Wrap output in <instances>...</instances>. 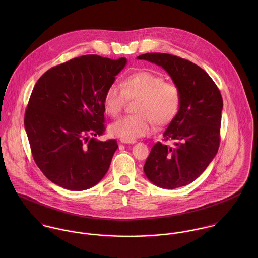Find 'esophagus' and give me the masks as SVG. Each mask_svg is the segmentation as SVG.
<instances>
[{
  "label": "esophagus",
  "instance_id": "1",
  "mask_svg": "<svg viewBox=\"0 0 258 258\" xmlns=\"http://www.w3.org/2000/svg\"><path fill=\"white\" fill-rule=\"evenodd\" d=\"M120 142L123 143V144H134V143H136L135 140H128V139H124V138H121Z\"/></svg>",
  "mask_w": 258,
  "mask_h": 258
}]
</instances>
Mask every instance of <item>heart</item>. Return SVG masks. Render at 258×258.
Listing matches in <instances>:
<instances>
[{
    "mask_svg": "<svg viewBox=\"0 0 258 258\" xmlns=\"http://www.w3.org/2000/svg\"><path fill=\"white\" fill-rule=\"evenodd\" d=\"M138 99L135 104L137 114L125 116L111 124L113 136L128 140L149 135L158 126L168 124L177 114L181 103L179 87L159 74L138 72L121 81V88L110 85L103 95V106L111 117L123 111L127 100Z\"/></svg>",
    "mask_w": 258,
    "mask_h": 258,
    "instance_id": "1",
    "label": "heart"
}]
</instances>
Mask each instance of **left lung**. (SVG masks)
I'll list each match as a JSON object with an SVG mask.
<instances>
[{
  "mask_svg": "<svg viewBox=\"0 0 258 258\" xmlns=\"http://www.w3.org/2000/svg\"><path fill=\"white\" fill-rule=\"evenodd\" d=\"M138 59L163 68L181 92L180 108L164 132V141L157 142L144 165L152 183L163 188L190 184L207 169L218 153L221 142V92L199 66L179 56L152 52Z\"/></svg>",
  "mask_w": 258,
  "mask_h": 258,
  "instance_id": "left-lung-1",
  "label": "left lung"
}]
</instances>
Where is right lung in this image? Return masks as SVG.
Returning a JSON list of instances; mask_svg holds the SVG:
<instances>
[{
	"instance_id": "right-lung-1",
	"label": "right lung",
	"mask_w": 258,
	"mask_h": 258,
	"mask_svg": "<svg viewBox=\"0 0 258 258\" xmlns=\"http://www.w3.org/2000/svg\"><path fill=\"white\" fill-rule=\"evenodd\" d=\"M127 63L88 54L53 67L37 80L25 114L33 158L43 175L63 188L98 184L117 150L103 134V95Z\"/></svg>"
}]
</instances>
